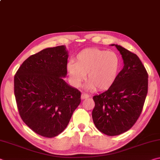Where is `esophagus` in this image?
Listing matches in <instances>:
<instances>
[{"instance_id": "obj_1", "label": "esophagus", "mask_w": 160, "mask_h": 160, "mask_svg": "<svg viewBox=\"0 0 160 160\" xmlns=\"http://www.w3.org/2000/svg\"><path fill=\"white\" fill-rule=\"evenodd\" d=\"M90 96H89L88 94H85V93H82V94H81V98H82V99H85L88 98Z\"/></svg>"}]
</instances>
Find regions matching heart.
Here are the masks:
<instances>
[{"mask_svg": "<svg viewBox=\"0 0 160 160\" xmlns=\"http://www.w3.org/2000/svg\"><path fill=\"white\" fill-rule=\"evenodd\" d=\"M118 67L119 59L115 53L99 48H88L78 54L76 62H69L68 72L75 86L81 85L88 73V88L103 90L114 82Z\"/></svg>", "mask_w": 160, "mask_h": 160, "instance_id": "heart-1", "label": "heart"}]
</instances>
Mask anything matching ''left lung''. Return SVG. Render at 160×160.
<instances>
[{
  "label": "left lung",
  "mask_w": 160,
  "mask_h": 160,
  "mask_svg": "<svg viewBox=\"0 0 160 160\" xmlns=\"http://www.w3.org/2000/svg\"><path fill=\"white\" fill-rule=\"evenodd\" d=\"M122 56L124 66L108 89L93 97L92 119L97 128L109 136L128 131L140 117L148 89V74L136 54L112 44Z\"/></svg>",
  "instance_id": "left-lung-1"
}]
</instances>
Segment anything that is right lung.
Returning a JSON list of instances; mask_svg holds the SVG:
<instances>
[{
	"label": "right lung",
	"mask_w": 160,
	"mask_h": 160,
	"mask_svg": "<svg viewBox=\"0 0 160 160\" xmlns=\"http://www.w3.org/2000/svg\"><path fill=\"white\" fill-rule=\"evenodd\" d=\"M64 46L47 48L23 62L14 77V92L22 120L37 134L53 138L66 128L81 93L62 77L67 74Z\"/></svg>",
	"instance_id": "obj_1"
}]
</instances>
